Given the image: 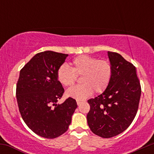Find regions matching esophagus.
Wrapping results in <instances>:
<instances>
[{
    "label": "esophagus",
    "instance_id": "34e87169",
    "mask_svg": "<svg viewBox=\"0 0 154 154\" xmlns=\"http://www.w3.org/2000/svg\"><path fill=\"white\" fill-rule=\"evenodd\" d=\"M81 103H82V100H77V105H79V104H80Z\"/></svg>",
    "mask_w": 154,
    "mask_h": 154
}]
</instances>
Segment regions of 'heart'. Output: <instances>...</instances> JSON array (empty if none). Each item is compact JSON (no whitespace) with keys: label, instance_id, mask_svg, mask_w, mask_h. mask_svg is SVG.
<instances>
[{"label":"heart","instance_id":"heart-1","mask_svg":"<svg viewBox=\"0 0 154 154\" xmlns=\"http://www.w3.org/2000/svg\"><path fill=\"white\" fill-rule=\"evenodd\" d=\"M57 79L63 86H72L77 76L82 84L69 88L66 96L77 100L89 97L93 92L100 93L106 89L112 76V66L106 60H99L87 55L77 56L71 62V68L62 64L57 70Z\"/></svg>","mask_w":154,"mask_h":154}]
</instances>
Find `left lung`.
<instances>
[{
	"label": "left lung",
	"instance_id": "obj_1",
	"mask_svg": "<svg viewBox=\"0 0 154 154\" xmlns=\"http://www.w3.org/2000/svg\"><path fill=\"white\" fill-rule=\"evenodd\" d=\"M112 66L109 86L101 94L88 100L91 109L87 115L91 131L109 138L125 131L135 119L141 88L136 69L117 53L108 51Z\"/></svg>",
	"mask_w": 154,
	"mask_h": 154
}]
</instances>
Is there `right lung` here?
<instances>
[{"label": "right lung", "instance_id": "right-lung-1", "mask_svg": "<svg viewBox=\"0 0 154 154\" xmlns=\"http://www.w3.org/2000/svg\"><path fill=\"white\" fill-rule=\"evenodd\" d=\"M67 56L51 51L38 53L19 74L16 95L21 115L32 131L45 138L64 133L77 107L72 98L57 103L64 90L56 74Z\"/></svg>", "mask_w": 154, "mask_h": 154}]
</instances>
